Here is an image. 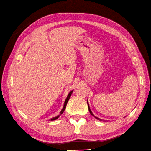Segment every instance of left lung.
<instances>
[{"instance_id":"1","label":"left lung","mask_w":151,"mask_h":151,"mask_svg":"<svg viewBox=\"0 0 151 151\" xmlns=\"http://www.w3.org/2000/svg\"><path fill=\"white\" fill-rule=\"evenodd\" d=\"M87 104H88V109H89V111H90V113H91V115H93L94 117H95V119H97V120H102V119H99V118H98V117H97V116H95L94 115H93V113L92 112H91V109H90V106H89V104H88V101H87Z\"/></svg>"}]
</instances>
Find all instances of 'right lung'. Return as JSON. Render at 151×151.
Masks as SVG:
<instances>
[{
    "label": "right lung",
    "instance_id": "right-lung-1",
    "mask_svg": "<svg viewBox=\"0 0 151 151\" xmlns=\"http://www.w3.org/2000/svg\"><path fill=\"white\" fill-rule=\"evenodd\" d=\"M72 92H73V90H72L69 93H68V96H67V99H66V100H65V103H64V106H63V109H61V112H60V115H58V116H56V117H54V118H52V119H50V120L51 121H52V120H56V119H58V118H59V116H60L62 113H63V111H65V108H66V106H67V102H68V100H69V99H70V96H71V95H72Z\"/></svg>",
    "mask_w": 151,
    "mask_h": 151
}]
</instances>
